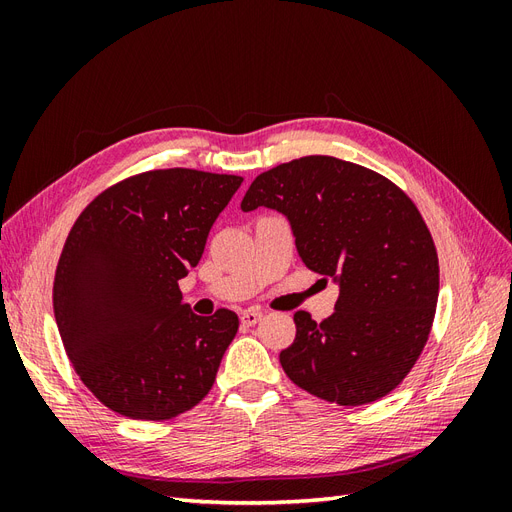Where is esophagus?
<instances>
[{
  "label": "esophagus",
  "instance_id": "esophagus-1",
  "mask_svg": "<svg viewBox=\"0 0 512 512\" xmlns=\"http://www.w3.org/2000/svg\"><path fill=\"white\" fill-rule=\"evenodd\" d=\"M262 318V312H258V309H247V312L241 314V322L247 324V327H254V324Z\"/></svg>",
  "mask_w": 512,
  "mask_h": 512
}]
</instances>
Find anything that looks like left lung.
<instances>
[{"instance_id": "obj_1", "label": "left lung", "mask_w": 512, "mask_h": 512, "mask_svg": "<svg viewBox=\"0 0 512 512\" xmlns=\"http://www.w3.org/2000/svg\"><path fill=\"white\" fill-rule=\"evenodd\" d=\"M258 207L282 213L305 267L339 286L329 318L294 314L286 376L339 406L391 393L425 348L440 288L436 245L412 200L374 170L307 156L252 181L241 209Z\"/></svg>"}]
</instances>
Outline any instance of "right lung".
Segmentation results:
<instances>
[{
  "mask_svg": "<svg viewBox=\"0 0 512 512\" xmlns=\"http://www.w3.org/2000/svg\"><path fill=\"white\" fill-rule=\"evenodd\" d=\"M241 183L151 170L102 192L74 222L55 273V320L76 374L106 408L166 421L211 391L239 318L196 316L179 280Z\"/></svg>",
  "mask_w": 512,
  "mask_h": 512,
  "instance_id": "add662e5",
  "label": "right lung"
}]
</instances>
